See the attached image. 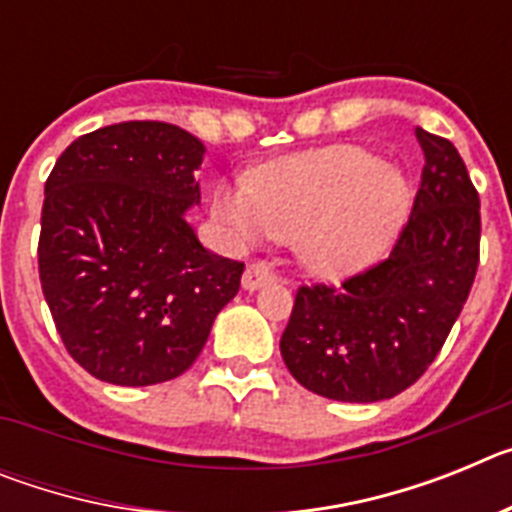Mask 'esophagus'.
<instances>
[{
    "label": "esophagus",
    "mask_w": 512,
    "mask_h": 512,
    "mask_svg": "<svg viewBox=\"0 0 512 512\" xmlns=\"http://www.w3.org/2000/svg\"><path fill=\"white\" fill-rule=\"evenodd\" d=\"M269 282H274V271H271L269 264H264V261L248 264L246 274H243V289L246 292H256V289H261Z\"/></svg>",
    "instance_id": "obj_1"
}]
</instances>
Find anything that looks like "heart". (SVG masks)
<instances>
[{"label":"heart","mask_w":512,"mask_h":512,"mask_svg":"<svg viewBox=\"0 0 512 512\" xmlns=\"http://www.w3.org/2000/svg\"><path fill=\"white\" fill-rule=\"evenodd\" d=\"M413 210L400 171L356 146H333L264 169L256 187L223 182L212 212L235 243L292 241L297 259L320 277H343L384 259Z\"/></svg>","instance_id":"b5f03b06"}]
</instances>
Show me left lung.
<instances>
[{"instance_id": "1", "label": "left lung", "mask_w": 512, "mask_h": 512, "mask_svg": "<svg viewBox=\"0 0 512 512\" xmlns=\"http://www.w3.org/2000/svg\"><path fill=\"white\" fill-rule=\"evenodd\" d=\"M423 179L390 259L341 287H300L282 333L289 374L328 400H390L418 382L467 302L479 197L454 143L415 128Z\"/></svg>"}]
</instances>
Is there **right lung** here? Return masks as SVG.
<instances>
[{
	"instance_id": "right-lung-1",
	"label": "right lung",
	"mask_w": 512,
	"mask_h": 512,
	"mask_svg": "<svg viewBox=\"0 0 512 512\" xmlns=\"http://www.w3.org/2000/svg\"><path fill=\"white\" fill-rule=\"evenodd\" d=\"M205 146L166 122H117L71 143L45 182L40 284L74 361L146 387L184 374L243 264L202 246L187 212Z\"/></svg>"
}]
</instances>
